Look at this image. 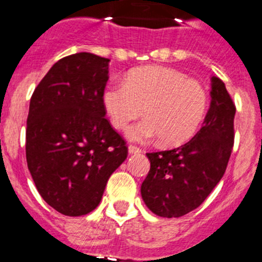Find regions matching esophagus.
I'll return each instance as SVG.
<instances>
[{
	"mask_svg": "<svg viewBox=\"0 0 262 262\" xmlns=\"http://www.w3.org/2000/svg\"><path fill=\"white\" fill-rule=\"evenodd\" d=\"M128 152H130V154H140V152H141V149L135 146V145H130V146H128Z\"/></svg>",
	"mask_w": 262,
	"mask_h": 262,
	"instance_id": "esophagus-1",
	"label": "esophagus"
}]
</instances>
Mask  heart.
<instances>
[{
  "mask_svg": "<svg viewBox=\"0 0 262 262\" xmlns=\"http://www.w3.org/2000/svg\"><path fill=\"white\" fill-rule=\"evenodd\" d=\"M105 111L116 128L131 125V140L160 139L167 146L185 144L198 132L208 110V93L198 80L170 67L147 66L132 71L125 82L108 85L103 95Z\"/></svg>",
  "mask_w": 262,
  "mask_h": 262,
  "instance_id": "1",
  "label": "heart"
}]
</instances>
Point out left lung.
Masks as SVG:
<instances>
[{"label": "left lung", "instance_id": "1", "mask_svg": "<svg viewBox=\"0 0 262 262\" xmlns=\"http://www.w3.org/2000/svg\"><path fill=\"white\" fill-rule=\"evenodd\" d=\"M210 95L203 127L190 141L172 150L146 152L150 170L141 196L157 215L180 218L195 210L224 176L234 144L235 105L215 76Z\"/></svg>", "mask_w": 262, "mask_h": 262}]
</instances>
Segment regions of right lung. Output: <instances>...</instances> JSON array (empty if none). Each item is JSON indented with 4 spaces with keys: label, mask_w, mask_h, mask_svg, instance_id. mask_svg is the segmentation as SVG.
<instances>
[{
    "label": "right lung",
    "mask_w": 262,
    "mask_h": 262,
    "mask_svg": "<svg viewBox=\"0 0 262 262\" xmlns=\"http://www.w3.org/2000/svg\"><path fill=\"white\" fill-rule=\"evenodd\" d=\"M108 63L88 52L63 57L30 99L28 168L43 200L67 216L86 215L99 205L111 174L128 154L105 118Z\"/></svg>",
    "instance_id": "obj_1"
}]
</instances>
